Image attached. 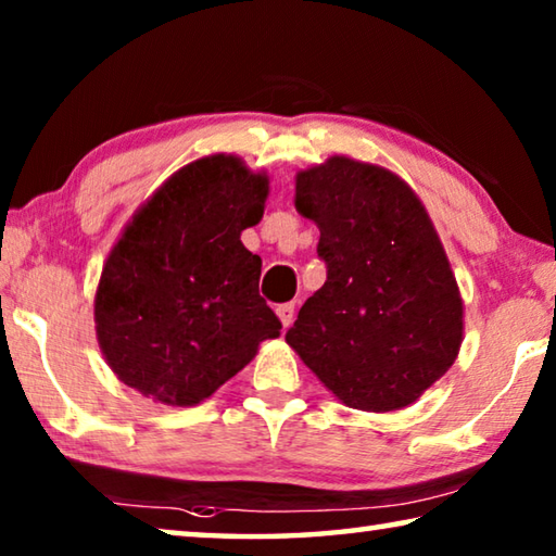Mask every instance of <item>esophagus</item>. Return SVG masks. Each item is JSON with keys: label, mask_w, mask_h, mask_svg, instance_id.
Masks as SVG:
<instances>
[{"label": "esophagus", "mask_w": 556, "mask_h": 556, "mask_svg": "<svg viewBox=\"0 0 556 556\" xmlns=\"http://www.w3.org/2000/svg\"><path fill=\"white\" fill-rule=\"evenodd\" d=\"M277 316H279V321H281V326H291V321H294V301H287V304H279L277 308Z\"/></svg>", "instance_id": "34e87169"}]
</instances>
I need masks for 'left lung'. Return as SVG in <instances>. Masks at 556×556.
Masks as SVG:
<instances>
[{"label": "left lung", "mask_w": 556, "mask_h": 556, "mask_svg": "<svg viewBox=\"0 0 556 556\" xmlns=\"http://www.w3.org/2000/svg\"><path fill=\"white\" fill-rule=\"evenodd\" d=\"M296 211L321 230L326 281L287 343L348 407L417 402L464 341V301L425 205L388 168L331 156L296 174Z\"/></svg>", "instance_id": "obj_1"}]
</instances>
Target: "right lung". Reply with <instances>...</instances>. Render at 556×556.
<instances>
[{
  "label": "right lung",
  "instance_id": "add662e5",
  "mask_svg": "<svg viewBox=\"0 0 556 556\" xmlns=\"http://www.w3.org/2000/svg\"><path fill=\"white\" fill-rule=\"evenodd\" d=\"M267 193L265 174L215 154L178 168L131 215L96 294L98 343L127 388L193 407L279 336L260 296L262 260L240 242Z\"/></svg>",
  "mask_w": 556,
  "mask_h": 556
}]
</instances>
